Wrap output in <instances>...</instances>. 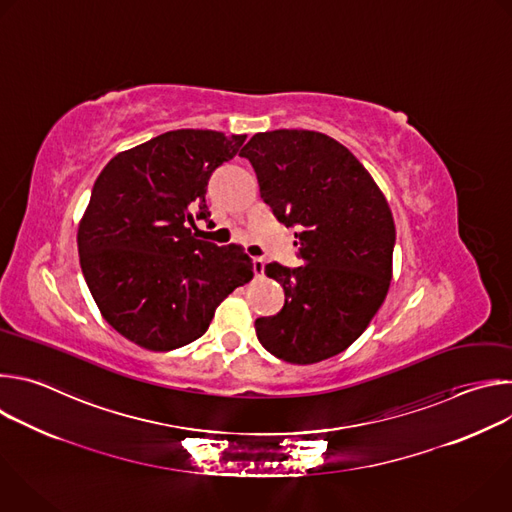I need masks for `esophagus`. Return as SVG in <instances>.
I'll list each match as a JSON object with an SVG mask.
<instances>
[{
    "label": "esophagus",
    "instance_id": "obj_1",
    "mask_svg": "<svg viewBox=\"0 0 512 512\" xmlns=\"http://www.w3.org/2000/svg\"><path fill=\"white\" fill-rule=\"evenodd\" d=\"M253 269H255V277H263V273H265V259L255 257L253 259Z\"/></svg>",
    "mask_w": 512,
    "mask_h": 512
}]
</instances>
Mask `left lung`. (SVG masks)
<instances>
[{
    "label": "left lung",
    "mask_w": 512,
    "mask_h": 512,
    "mask_svg": "<svg viewBox=\"0 0 512 512\" xmlns=\"http://www.w3.org/2000/svg\"><path fill=\"white\" fill-rule=\"evenodd\" d=\"M251 162L277 221L298 227L304 265H265L283 285L281 312L255 320L273 356L312 364L346 350L383 306L393 277L395 223L373 176L336 139L308 129L255 133Z\"/></svg>",
    "instance_id": "left-lung-1"
}]
</instances>
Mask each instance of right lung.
Wrapping results in <instances>:
<instances>
[{
  "label": "right lung",
  "mask_w": 512,
  "mask_h": 512,
  "mask_svg": "<svg viewBox=\"0 0 512 512\" xmlns=\"http://www.w3.org/2000/svg\"><path fill=\"white\" fill-rule=\"evenodd\" d=\"M247 135L176 129L117 154L95 180L79 225L85 281L127 340L166 352L200 338L231 291L253 277L241 245L196 239L212 172Z\"/></svg>",
  "instance_id": "1"
}]
</instances>
